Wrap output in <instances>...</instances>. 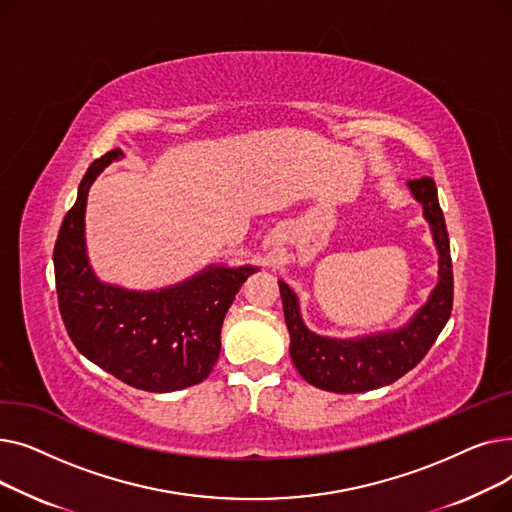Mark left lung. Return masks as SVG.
I'll list each match as a JSON object with an SVG mask.
<instances>
[{"label":"left lung","instance_id":"8db88e82","mask_svg":"<svg viewBox=\"0 0 512 512\" xmlns=\"http://www.w3.org/2000/svg\"><path fill=\"white\" fill-rule=\"evenodd\" d=\"M409 188L413 197L423 205L425 220L434 232V242L440 253V282L429 301L405 328L355 340L317 336L303 324L297 294L280 282L284 319L290 334V357L297 371L315 388L338 394H357L388 386L427 355L446 326L452 311L454 282L450 240L438 203V188L434 178L429 176L409 180Z\"/></svg>","mask_w":512,"mask_h":512}]
</instances>
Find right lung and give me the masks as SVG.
<instances>
[{
    "label": "right lung",
    "instance_id": "1",
    "mask_svg": "<svg viewBox=\"0 0 512 512\" xmlns=\"http://www.w3.org/2000/svg\"><path fill=\"white\" fill-rule=\"evenodd\" d=\"M120 155L114 149L93 161L62 222L53 249L60 313L78 351L120 382L147 392L182 390L211 373L224 317L257 267H209L159 292L101 284L85 253V205L91 182Z\"/></svg>",
    "mask_w": 512,
    "mask_h": 512
}]
</instances>
